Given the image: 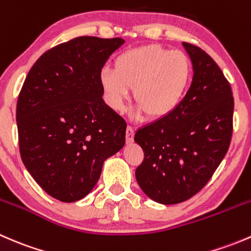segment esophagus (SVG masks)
<instances>
[{
  "label": "esophagus",
  "instance_id": "esophagus-1",
  "mask_svg": "<svg viewBox=\"0 0 251 251\" xmlns=\"http://www.w3.org/2000/svg\"><path fill=\"white\" fill-rule=\"evenodd\" d=\"M133 135H135V128L128 125L127 128H126V141H127V143H131L133 141Z\"/></svg>",
  "mask_w": 251,
  "mask_h": 251
}]
</instances>
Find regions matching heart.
<instances>
[{
    "label": "heart",
    "instance_id": "obj_1",
    "mask_svg": "<svg viewBox=\"0 0 251 251\" xmlns=\"http://www.w3.org/2000/svg\"><path fill=\"white\" fill-rule=\"evenodd\" d=\"M192 75L188 55L158 45L120 53L114 68H103L100 81L108 104L123 110L135 87V100L151 118L173 111L183 98Z\"/></svg>",
    "mask_w": 251,
    "mask_h": 251
}]
</instances>
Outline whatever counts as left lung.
<instances>
[{
  "instance_id": "1",
  "label": "left lung",
  "mask_w": 251,
  "mask_h": 251,
  "mask_svg": "<svg viewBox=\"0 0 251 251\" xmlns=\"http://www.w3.org/2000/svg\"><path fill=\"white\" fill-rule=\"evenodd\" d=\"M193 81L173 111L137 130L144 159L136 169L141 189L154 201L178 204L196 196L226 155L233 132L232 88L215 60L183 42Z\"/></svg>"
}]
</instances>
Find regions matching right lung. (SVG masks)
Masks as SVG:
<instances>
[{
    "mask_svg": "<svg viewBox=\"0 0 251 251\" xmlns=\"http://www.w3.org/2000/svg\"><path fill=\"white\" fill-rule=\"evenodd\" d=\"M120 37L78 36L46 50L17 102L22 160L40 187L72 203L97 183L105 159L125 144L126 121L103 100L100 74Z\"/></svg>",
    "mask_w": 251,
    "mask_h": 251,
    "instance_id": "obj_1",
    "label": "right lung"
}]
</instances>
